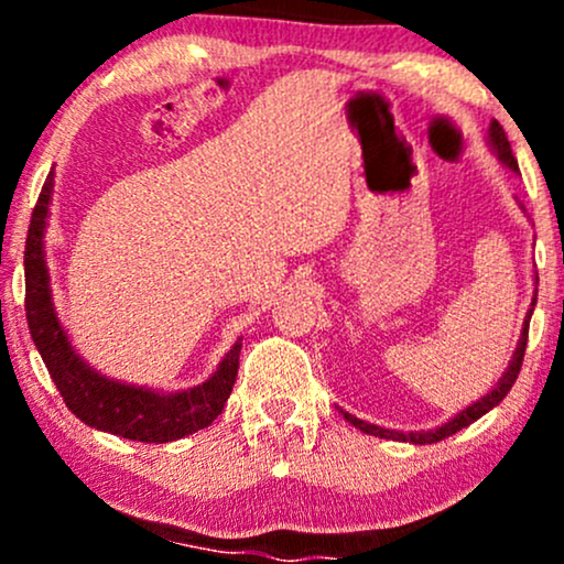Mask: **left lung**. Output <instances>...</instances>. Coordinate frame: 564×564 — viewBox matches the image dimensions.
<instances>
[{
  "mask_svg": "<svg viewBox=\"0 0 564 564\" xmlns=\"http://www.w3.org/2000/svg\"><path fill=\"white\" fill-rule=\"evenodd\" d=\"M488 145H490V151L496 153V159L501 161L503 166H507V170H511V172H514V174L520 172V166H517V159L511 156V145H509V140H507V132H503V127L498 124L496 119L490 121V127H488ZM522 212H525V206H522ZM533 281L539 283V273H535ZM535 302H539V289L533 291V300H530V310H528V313H525V321H522V332H520V339H517V347H514V352H511V360H509V366L503 368L501 379L496 381V384H494V390H488V392H485L480 400H475V403L464 408V411H458L456 416H451L448 422H445V424L435 426V430H419V432H416V430H411V432H403V430H387V426H379V424L364 422V419L352 416V413L341 411V408H339V413H341V416L347 419L349 424L355 426V430L366 432V435H373V437H384V440H400V443L426 445V443H440V440H445V437L456 435L458 430H464V426L475 424L477 419L485 416V413H488V411H494V408H496L498 403H501V400L507 398V394H509L511 384H514V381H517V373H520V368H522V358H525V347H528V328H530V315H533V310H535Z\"/></svg>",
  "mask_w": 564,
  "mask_h": 564,
  "instance_id": "1",
  "label": "left lung"
}]
</instances>
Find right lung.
Returning a JSON list of instances; mask_svg holds the SVG:
<instances>
[{
  "instance_id": "obj_1",
  "label": "right lung",
  "mask_w": 564,
  "mask_h": 564,
  "mask_svg": "<svg viewBox=\"0 0 564 564\" xmlns=\"http://www.w3.org/2000/svg\"><path fill=\"white\" fill-rule=\"evenodd\" d=\"M55 172L47 174L34 206L25 238V321L31 339L53 377L57 392L66 400L68 411L93 430L138 440V443H172L209 426L228 403L238 377V355L243 336H238L225 358L219 360L209 379L187 390H153V387L129 384L100 373L82 358L70 341L68 328L57 318L53 283H50L47 236L50 204H53Z\"/></svg>"
}]
</instances>
